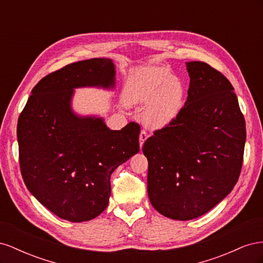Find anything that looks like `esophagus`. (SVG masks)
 <instances>
[{"label":"esophagus","mask_w":263,"mask_h":263,"mask_svg":"<svg viewBox=\"0 0 263 263\" xmlns=\"http://www.w3.org/2000/svg\"><path fill=\"white\" fill-rule=\"evenodd\" d=\"M148 138V134L146 130H141L140 132V135H139V145H140V148L142 147V145H144L145 140Z\"/></svg>","instance_id":"esophagus-1"}]
</instances>
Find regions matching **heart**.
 I'll return each instance as SVG.
<instances>
[{"mask_svg":"<svg viewBox=\"0 0 263 263\" xmlns=\"http://www.w3.org/2000/svg\"><path fill=\"white\" fill-rule=\"evenodd\" d=\"M184 89L179 79L168 70L150 67L135 72L124 90L125 102L129 105L148 104L144 122L150 128H162L173 121L183 105Z\"/></svg>","mask_w":263,"mask_h":263,"instance_id":"b5f03b06","label":"heart"}]
</instances>
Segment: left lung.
Segmentation results:
<instances>
[{"label": "left lung", "mask_w": 263, "mask_h": 263, "mask_svg": "<svg viewBox=\"0 0 263 263\" xmlns=\"http://www.w3.org/2000/svg\"><path fill=\"white\" fill-rule=\"evenodd\" d=\"M186 69L184 106L142 146L150 203L178 220L202 216L232 192L246 142L243 114L228 79L203 61L187 62Z\"/></svg>", "instance_id": "8db88e82"}]
</instances>
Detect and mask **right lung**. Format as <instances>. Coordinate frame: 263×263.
I'll list each match as a JSON object with an SVG mask.
<instances>
[{
  "instance_id": "1",
  "label": "right lung",
  "mask_w": 263,
  "mask_h": 263,
  "mask_svg": "<svg viewBox=\"0 0 263 263\" xmlns=\"http://www.w3.org/2000/svg\"><path fill=\"white\" fill-rule=\"evenodd\" d=\"M110 59L70 63L44 77L31 91L17 123L24 182L45 208L62 219H93L108 205L110 176L139 151V124L108 129L101 118L70 108L74 87L114 85Z\"/></svg>"
}]
</instances>
